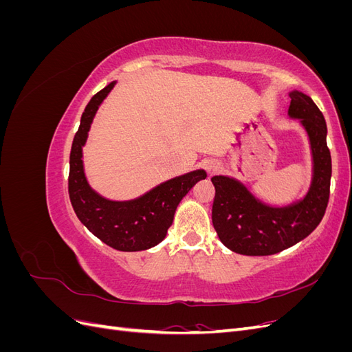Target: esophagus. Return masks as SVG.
<instances>
[{
    "instance_id": "34e87169",
    "label": "esophagus",
    "mask_w": 352,
    "mask_h": 352,
    "mask_svg": "<svg viewBox=\"0 0 352 352\" xmlns=\"http://www.w3.org/2000/svg\"><path fill=\"white\" fill-rule=\"evenodd\" d=\"M206 168H207L208 175H210V176H212V175H216V173H219V172H220V170H221V164H220L219 162H216V160H211V162H208V163H207Z\"/></svg>"
}]
</instances>
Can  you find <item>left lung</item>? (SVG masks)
I'll return each instance as SVG.
<instances>
[{"label": "left lung", "instance_id": "1", "mask_svg": "<svg viewBox=\"0 0 352 352\" xmlns=\"http://www.w3.org/2000/svg\"><path fill=\"white\" fill-rule=\"evenodd\" d=\"M287 116L304 127L311 148L313 177L304 198L273 207L250 192L238 179L212 176L216 188L212 226L219 239L242 255H272L307 238L322 221L329 202L332 158L327 148V126L314 101L301 91H291Z\"/></svg>", "mask_w": 352, "mask_h": 352}]
</instances>
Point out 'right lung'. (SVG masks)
I'll use <instances>...</instances> for the list:
<instances>
[{"instance_id":"obj_1","label":"right lung","mask_w":352,"mask_h":352,"mask_svg":"<svg viewBox=\"0 0 352 352\" xmlns=\"http://www.w3.org/2000/svg\"><path fill=\"white\" fill-rule=\"evenodd\" d=\"M114 85L116 80L95 94L82 114L70 151L69 195L79 220L104 243L119 251H144L166 238L179 202L207 173L199 168L176 176L129 201H113L95 192L85 176L82 148L95 114Z\"/></svg>"}]
</instances>
